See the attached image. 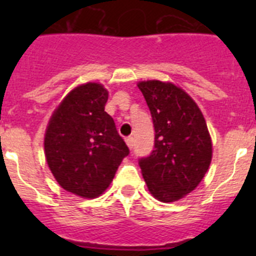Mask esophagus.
I'll use <instances>...</instances> for the list:
<instances>
[{
    "mask_svg": "<svg viewBox=\"0 0 256 256\" xmlns=\"http://www.w3.org/2000/svg\"><path fill=\"white\" fill-rule=\"evenodd\" d=\"M126 144H128V148L132 150V148H133V137H130H130H126Z\"/></svg>",
    "mask_w": 256,
    "mask_h": 256,
    "instance_id": "1",
    "label": "esophagus"
}]
</instances>
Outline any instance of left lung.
I'll return each mask as SVG.
<instances>
[{
	"instance_id": "8db88e82",
	"label": "left lung",
	"mask_w": 256,
	"mask_h": 256,
	"mask_svg": "<svg viewBox=\"0 0 256 256\" xmlns=\"http://www.w3.org/2000/svg\"><path fill=\"white\" fill-rule=\"evenodd\" d=\"M155 128L154 150L138 160L151 195L177 201L198 186L212 162V148L204 115L173 83L140 82Z\"/></svg>"
}]
</instances>
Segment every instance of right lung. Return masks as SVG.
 <instances>
[{
	"label": "right lung",
	"mask_w": 256,
	"mask_h": 256,
	"mask_svg": "<svg viewBox=\"0 0 256 256\" xmlns=\"http://www.w3.org/2000/svg\"><path fill=\"white\" fill-rule=\"evenodd\" d=\"M108 94L98 83L69 92L50 119L46 160L66 191L94 198L108 187L130 148L105 112Z\"/></svg>",
	"instance_id": "add662e5"
}]
</instances>
